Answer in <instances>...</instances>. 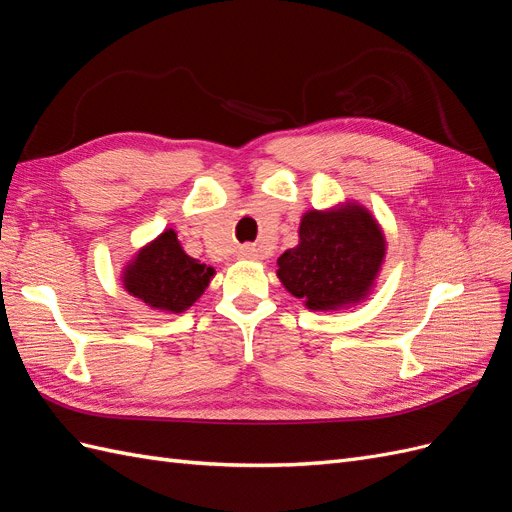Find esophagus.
<instances>
[{
    "label": "esophagus",
    "mask_w": 512,
    "mask_h": 512,
    "mask_svg": "<svg viewBox=\"0 0 512 512\" xmlns=\"http://www.w3.org/2000/svg\"><path fill=\"white\" fill-rule=\"evenodd\" d=\"M241 256H243V258H256V250H252V247H243Z\"/></svg>",
    "instance_id": "obj_1"
}]
</instances>
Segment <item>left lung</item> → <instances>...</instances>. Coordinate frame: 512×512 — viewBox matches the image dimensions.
Listing matches in <instances>:
<instances>
[{"label":"left lung","instance_id":"1","mask_svg":"<svg viewBox=\"0 0 512 512\" xmlns=\"http://www.w3.org/2000/svg\"><path fill=\"white\" fill-rule=\"evenodd\" d=\"M386 241L371 213L356 203L307 211L299 245L277 258V277L309 309L363 301L380 273Z\"/></svg>","mask_w":512,"mask_h":512}]
</instances>
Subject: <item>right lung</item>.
<instances>
[{
	"instance_id": "obj_1",
	"label": "right lung",
	"mask_w": 512,
	"mask_h": 512,
	"mask_svg": "<svg viewBox=\"0 0 512 512\" xmlns=\"http://www.w3.org/2000/svg\"><path fill=\"white\" fill-rule=\"evenodd\" d=\"M213 273L211 267L183 252L175 230H164L123 269V286L149 307L181 314L200 299Z\"/></svg>"
}]
</instances>
